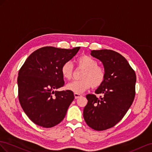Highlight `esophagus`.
<instances>
[{
  "instance_id": "1",
  "label": "esophagus",
  "mask_w": 152,
  "mask_h": 152,
  "mask_svg": "<svg viewBox=\"0 0 152 152\" xmlns=\"http://www.w3.org/2000/svg\"><path fill=\"white\" fill-rule=\"evenodd\" d=\"M82 95H81V94H75V99H77V98H79V97H81Z\"/></svg>"
}]
</instances>
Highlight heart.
<instances>
[{"label":"heart","instance_id":"b5f03b06","mask_svg":"<svg viewBox=\"0 0 152 152\" xmlns=\"http://www.w3.org/2000/svg\"><path fill=\"white\" fill-rule=\"evenodd\" d=\"M76 63L80 68L85 69L81 78L74 81L66 85V89L75 94H81L92 86L97 88L102 85L106 78V71L102 67L98 66L95 59L88 55H82L78 57ZM73 73V66L70 62L64 63L61 67V74L64 79L70 80Z\"/></svg>","mask_w":152,"mask_h":152}]
</instances>
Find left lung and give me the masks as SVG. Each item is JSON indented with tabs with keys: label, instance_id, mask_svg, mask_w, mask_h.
Instances as JSON below:
<instances>
[{
	"label": "left lung",
	"instance_id": "1",
	"mask_svg": "<svg viewBox=\"0 0 152 152\" xmlns=\"http://www.w3.org/2000/svg\"><path fill=\"white\" fill-rule=\"evenodd\" d=\"M91 55L102 62L106 78L95 91L103 96L86 95L88 103L83 117L90 127L104 131L118 124L131 106L136 94V75L127 60L115 51L92 50Z\"/></svg>",
	"mask_w": 152,
	"mask_h": 152
}]
</instances>
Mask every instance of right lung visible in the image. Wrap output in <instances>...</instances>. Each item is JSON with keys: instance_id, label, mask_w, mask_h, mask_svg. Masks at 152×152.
Segmentation results:
<instances>
[{"instance_id": "1", "label": "right lung", "mask_w": 152, "mask_h": 152, "mask_svg": "<svg viewBox=\"0 0 152 152\" xmlns=\"http://www.w3.org/2000/svg\"><path fill=\"white\" fill-rule=\"evenodd\" d=\"M80 47L71 50L45 46L34 51L20 68L18 99L23 110L34 124L53 127L66 116L75 99L71 91H55L64 85L62 65L71 60Z\"/></svg>"}]
</instances>
